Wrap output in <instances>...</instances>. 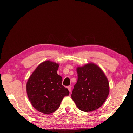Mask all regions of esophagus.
<instances>
[{
    "label": "esophagus",
    "instance_id": "obj_1",
    "mask_svg": "<svg viewBox=\"0 0 133 133\" xmlns=\"http://www.w3.org/2000/svg\"><path fill=\"white\" fill-rule=\"evenodd\" d=\"M67 88H68V90H69L70 92H71V86H68Z\"/></svg>",
    "mask_w": 133,
    "mask_h": 133
}]
</instances>
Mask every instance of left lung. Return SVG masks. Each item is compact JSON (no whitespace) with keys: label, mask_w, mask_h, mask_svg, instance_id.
I'll return each instance as SVG.
<instances>
[{"label":"left lung","mask_w":133,"mask_h":133,"mask_svg":"<svg viewBox=\"0 0 133 133\" xmlns=\"http://www.w3.org/2000/svg\"><path fill=\"white\" fill-rule=\"evenodd\" d=\"M78 81L71 98L83 111H92L101 107L109 92V84L102 70L94 63L78 67Z\"/></svg>","instance_id":"1"}]
</instances>
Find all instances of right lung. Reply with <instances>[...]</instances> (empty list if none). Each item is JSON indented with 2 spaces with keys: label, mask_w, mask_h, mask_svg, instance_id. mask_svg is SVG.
Returning <instances> with one entry per match:
<instances>
[{
  "label": "right lung",
  "mask_w": 133,
  "mask_h": 133,
  "mask_svg": "<svg viewBox=\"0 0 133 133\" xmlns=\"http://www.w3.org/2000/svg\"><path fill=\"white\" fill-rule=\"evenodd\" d=\"M59 64L47 60L40 64L26 83V92L33 107L44 114H50L60 107L69 91L57 74Z\"/></svg>",
  "instance_id": "obj_1"
}]
</instances>
